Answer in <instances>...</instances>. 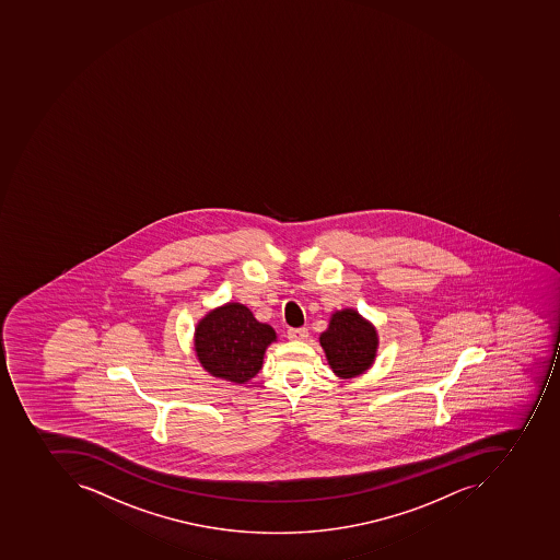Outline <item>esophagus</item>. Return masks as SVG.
<instances>
[{"label":"esophagus","instance_id":"1","mask_svg":"<svg viewBox=\"0 0 560 560\" xmlns=\"http://www.w3.org/2000/svg\"><path fill=\"white\" fill-rule=\"evenodd\" d=\"M288 338L293 339V341H305V339L308 338V329H305V327L290 329V331H288Z\"/></svg>","mask_w":560,"mask_h":560}]
</instances>
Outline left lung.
I'll use <instances>...</instances> for the list:
<instances>
[{
    "instance_id": "obj_1",
    "label": "left lung",
    "mask_w": 560,
    "mask_h": 560,
    "mask_svg": "<svg viewBox=\"0 0 560 560\" xmlns=\"http://www.w3.org/2000/svg\"><path fill=\"white\" fill-rule=\"evenodd\" d=\"M327 363L339 380H353L374 365L380 335L355 308L332 312L326 331L318 336Z\"/></svg>"
}]
</instances>
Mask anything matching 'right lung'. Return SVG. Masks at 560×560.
<instances>
[{"mask_svg": "<svg viewBox=\"0 0 560 560\" xmlns=\"http://www.w3.org/2000/svg\"><path fill=\"white\" fill-rule=\"evenodd\" d=\"M278 341L273 327L258 323L243 303L229 302L207 312L195 326L192 350L215 380L246 384L264 365L267 348Z\"/></svg>", "mask_w": 560, "mask_h": 560, "instance_id": "right-lung-1", "label": "right lung"}]
</instances>
